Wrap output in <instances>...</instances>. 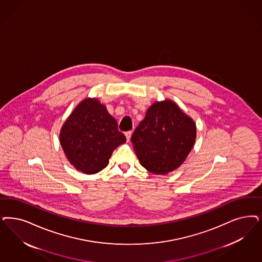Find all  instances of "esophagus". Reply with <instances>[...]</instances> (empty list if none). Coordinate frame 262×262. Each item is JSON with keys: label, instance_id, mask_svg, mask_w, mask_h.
Segmentation results:
<instances>
[{"label": "esophagus", "instance_id": "34e87169", "mask_svg": "<svg viewBox=\"0 0 262 262\" xmlns=\"http://www.w3.org/2000/svg\"><path fill=\"white\" fill-rule=\"evenodd\" d=\"M132 135H133V132H132V130H129V132H126V134H125V136H126V140H127V141H129L130 137H132Z\"/></svg>", "mask_w": 262, "mask_h": 262}]
</instances>
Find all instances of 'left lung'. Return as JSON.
<instances>
[{"label": "left lung", "instance_id": "left-lung-1", "mask_svg": "<svg viewBox=\"0 0 262 262\" xmlns=\"http://www.w3.org/2000/svg\"><path fill=\"white\" fill-rule=\"evenodd\" d=\"M196 138L194 121L171 99L156 101L132 136L140 164L149 172L165 175L185 162Z\"/></svg>", "mask_w": 262, "mask_h": 262}]
</instances>
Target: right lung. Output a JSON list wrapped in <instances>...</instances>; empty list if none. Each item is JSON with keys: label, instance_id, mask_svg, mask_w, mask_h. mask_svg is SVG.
Returning <instances> with one entry per match:
<instances>
[{"label": "right lung", "instance_id": "add662e5", "mask_svg": "<svg viewBox=\"0 0 262 262\" xmlns=\"http://www.w3.org/2000/svg\"><path fill=\"white\" fill-rule=\"evenodd\" d=\"M126 141V136L118 130L117 121L96 98L81 100L60 132V143L67 159L85 174L105 168L113 151Z\"/></svg>", "mask_w": 262, "mask_h": 262}]
</instances>
